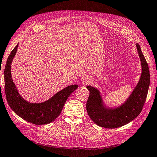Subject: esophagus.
<instances>
[{"label":"esophagus","instance_id":"obj_1","mask_svg":"<svg viewBox=\"0 0 157 157\" xmlns=\"http://www.w3.org/2000/svg\"><path fill=\"white\" fill-rule=\"evenodd\" d=\"M90 82H91V79H90V78H84V79H83V80H82V83H83V84H85V85H87V84L89 83Z\"/></svg>","mask_w":157,"mask_h":157}]
</instances>
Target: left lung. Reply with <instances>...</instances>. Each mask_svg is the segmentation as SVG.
<instances>
[{"label": "left lung", "instance_id": "left-lung-1", "mask_svg": "<svg viewBox=\"0 0 157 157\" xmlns=\"http://www.w3.org/2000/svg\"><path fill=\"white\" fill-rule=\"evenodd\" d=\"M140 60L142 73L140 79L129 97L121 105L115 108L107 107L100 91L91 86H87L90 96L86 103V109L90 117L99 127L115 128L122 127L135 119L141 112L146 101L150 84V72L140 47L136 44Z\"/></svg>", "mask_w": 157, "mask_h": 157}]
</instances>
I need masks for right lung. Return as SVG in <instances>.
I'll use <instances>...</instances> for the list:
<instances>
[{"label": "right lung", "mask_w": 157, "mask_h": 157, "mask_svg": "<svg viewBox=\"0 0 157 157\" xmlns=\"http://www.w3.org/2000/svg\"><path fill=\"white\" fill-rule=\"evenodd\" d=\"M18 46V44L10 54L4 72L7 102L16 114L28 122L35 124L50 123L59 115L67 99L77 89L78 86H67L44 102L36 103L26 101L20 95L11 75V63L17 53Z\"/></svg>", "instance_id": "right-lung-1"}]
</instances>
